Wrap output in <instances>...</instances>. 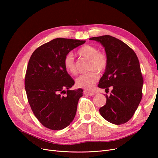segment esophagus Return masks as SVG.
I'll return each instance as SVG.
<instances>
[{"instance_id": "1", "label": "esophagus", "mask_w": 158, "mask_h": 158, "mask_svg": "<svg viewBox=\"0 0 158 158\" xmlns=\"http://www.w3.org/2000/svg\"><path fill=\"white\" fill-rule=\"evenodd\" d=\"M84 94L85 95H94L95 94L94 92H90V91H88V90H84Z\"/></svg>"}]
</instances>
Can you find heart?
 I'll list each match as a JSON object with an SVG mask.
<instances>
[{"mask_svg": "<svg viewBox=\"0 0 158 158\" xmlns=\"http://www.w3.org/2000/svg\"><path fill=\"white\" fill-rule=\"evenodd\" d=\"M78 54L89 59L88 73L80 75L76 80V84L79 88L88 90L92 89L98 82L99 75L98 72H103L106 69L108 59L106 54L99 52L98 49L93 45H85L78 51ZM64 68L68 73L75 75L77 73V68L73 56L71 54L66 55L64 59Z\"/></svg>", "mask_w": 158, "mask_h": 158, "instance_id": "heart-1", "label": "heart"}]
</instances>
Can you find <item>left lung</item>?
I'll list each match as a JSON object with an SVG mask.
<instances>
[{
	"label": "left lung",
	"mask_w": 158,
	"mask_h": 158,
	"mask_svg": "<svg viewBox=\"0 0 158 158\" xmlns=\"http://www.w3.org/2000/svg\"><path fill=\"white\" fill-rule=\"evenodd\" d=\"M89 40L102 45L108 59L98 87L109 89L113 86L99 113L109 123L122 125L132 118L142 99L144 80L139 60L130 47L115 37L106 35Z\"/></svg>",
	"instance_id": "left-lung-1"
}]
</instances>
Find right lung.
<instances>
[{
    "mask_svg": "<svg viewBox=\"0 0 158 158\" xmlns=\"http://www.w3.org/2000/svg\"><path fill=\"white\" fill-rule=\"evenodd\" d=\"M85 42L56 38L38 47L30 59L25 77L28 102L36 118L51 130L68 127L76 115L83 89H70L74 81L63 62L70 51Z\"/></svg>",
    "mask_w": 158,
    "mask_h": 158,
    "instance_id": "add662e5",
    "label": "right lung"
}]
</instances>
